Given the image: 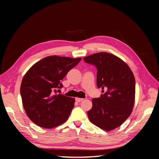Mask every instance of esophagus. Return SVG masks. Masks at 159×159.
<instances>
[{
	"instance_id": "esophagus-1",
	"label": "esophagus",
	"mask_w": 159,
	"mask_h": 159,
	"mask_svg": "<svg viewBox=\"0 0 159 159\" xmlns=\"http://www.w3.org/2000/svg\"><path fill=\"white\" fill-rule=\"evenodd\" d=\"M84 99L83 98H75V101L77 102H81V101H83Z\"/></svg>"
}]
</instances>
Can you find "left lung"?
<instances>
[{
  "mask_svg": "<svg viewBox=\"0 0 159 159\" xmlns=\"http://www.w3.org/2000/svg\"><path fill=\"white\" fill-rule=\"evenodd\" d=\"M84 60L97 68V86L104 93L92 99L88 118L100 129L111 131L121 126L132 113L135 98L133 73L125 62L107 52L95 53Z\"/></svg>",
  "mask_w": 159,
  "mask_h": 159,
  "instance_id": "left-lung-1",
  "label": "left lung"
}]
</instances>
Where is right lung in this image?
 <instances>
[{
    "label": "right lung",
    "instance_id": "add662e5",
    "mask_svg": "<svg viewBox=\"0 0 159 159\" xmlns=\"http://www.w3.org/2000/svg\"><path fill=\"white\" fill-rule=\"evenodd\" d=\"M81 60L50 56L27 71L22 80L20 95L25 112L34 123L51 129L68 120L75 99L57 94V89L62 88L61 80Z\"/></svg>",
    "mask_w": 159,
    "mask_h": 159
}]
</instances>
